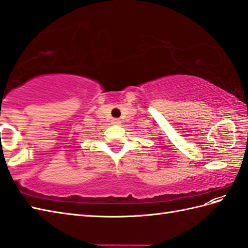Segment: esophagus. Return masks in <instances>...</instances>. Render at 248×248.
<instances>
[{"label":"esophagus","mask_w":248,"mask_h":248,"mask_svg":"<svg viewBox=\"0 0 248 248\" xmlns=\"http://www.w3.org/2000/svg\"><path fill=\"white\" fill-rule=\"evenodd\" d=\"M120 120L118 119V118H113L112 119V124H115V125H118V124H120Z\"/></svg>","instance_id":"obj_1"}]
</instances>
